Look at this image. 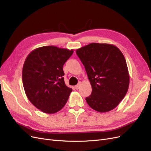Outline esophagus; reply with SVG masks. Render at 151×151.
I'll return each instance as SVG.
<instances>
[{"instance_id": "34e87169", "label": "esophagus", "mask_w": 151, "mask_h": 151, "mask_svg": "<svg viewBox=\"0 0 151 151\" xmlns=\"http://www.w3.org/2000/svg\"><path fill=\"white\" fill-rule=\"evenodd\" d=\"M80 86H81V83H79L78 84L76 85V86H75V89H79L80 88Z\"/></svg>"}]
</instances>
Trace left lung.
I'll list each match as a JSON object with an SVG mask.
<instances>
[{"instance_id": "1", "label": "left lung", "mask_w": 151, "mask_h": 151, "mask_svg": "<svg viewBox=\"0 0 151 151\" xmlns=\"http://www.w3.org/2000/svg\"><path fill=\"white\" fill-rule=\"evenodd\" d=\"M92 87L86 98L89 106L98 112L116 108L124 98L130 77L125 58L116 46L92 43L76 50Z\"/></svg>"}]
</instances>
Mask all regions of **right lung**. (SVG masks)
<instances>
[{
  "label": "right lung",
  "instance_id": "1",
  "mask_svg": "<svg viewBox=\"0 0 151 151\" xmlns=\"http://www.w3.org/2000/svg\"><path fill=\"white\" fill-rule=\"evenodd\" d=\"M73 50L45 46L33 50L22 67V79L30 102L42 111L52 114L65 106L72 92L65 85L63 65Z\"/></svg>",
  "mask_w": 151,
  "mask_h": 151
}]
</instances>
